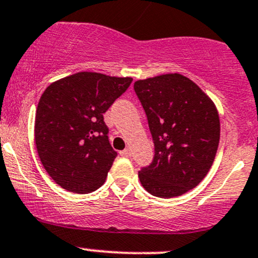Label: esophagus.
<instances>
[{
	"mask_svg": "<svg viewBox=\"0 0 258 258\" xmlns=\"http://www.w3.org/2000/svg\"><path fill=\"white\" fill-rule=\"evenodd\" d=\"M120 155H122L124 158H130L131 157V151L130 149H123L122 152H120Z\"/></svg>",
	"mask_w": 258,
	"mask_h": 258,
	"instance_id": "obj_1",
	"label": "esophagus"
}]
</instances>
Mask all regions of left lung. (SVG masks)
Here are the masks:
<instances>
[{
    "mask_svg": "<svg viewBox=\"0 0 258 258\" xmlns=\"http://www.w3.org/2000/svg\"><path fill=\"white\" fill-rule=\"evenodd\" d=\"M135 92L148 120L154 158L138 172L155 197L181 196L196 187L213 164L220 122L213 101L180 73L137 81Z\"/></svg>",
    "mask_w": 258,
    "mask_h": 258,
    "instance_id": "left-lung-1",
    "label": "left lung"
}]
</instances>
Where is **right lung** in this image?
Wrapping results in <instances>:
<instances>
[{"label":"right lung","mask_w":258,"mask_h":258,"mask_svg":"<svg viewBox=\"0 0 258 258\" xmlns=\"http://www.w3.org/2000/svg\"><path fill=\"white\" fill-rule=\"evenodd\" d=\"M132 83L97 72H78L51 83L35 115V144L45 170L62 188L89 194L100 187L117 153L104 116Z\"/></svg>","instance_id":"1"}]
</instances>
